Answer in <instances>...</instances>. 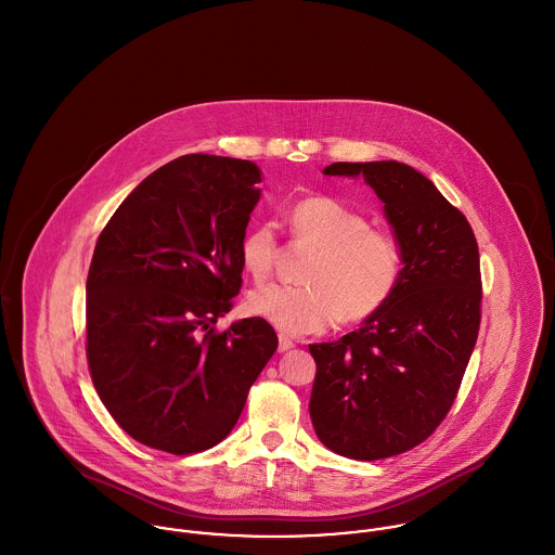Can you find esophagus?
I'll return each instance as SVG.
<instances>
[{
  "label": "esophagus",
  "instance_id": "1",
  "mask_svg": "<svg viewBox=\"0 0 555 555\" xmlns=\"http://www.w3.org/2000/svg\"><path fill=\"white\" fill-rule=\"evenodd\" d=\"M292 347H294V340L289 336H285V334H279V351L283 353V351H289Z\"/></svg>",
  "mask_w": 555,
  "mask_h": 555
}]
</instances>
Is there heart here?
<instances>
[{
	"label": "heart",
	"instance_id": "obj_1",
	"mask_svg": "<svg viewBox=\"0 0 555 555\" xmlns=\"http://www.w3.org/2000/svg\"><path fill=\"white\" fill-rule=\"evenodd\" d=\"M296 242L318 248L302 287L255 289L248 313L285 334L324 333L338 320L358 324L386 307L397 292L403 255L397 237L331 197H309L289 212ZM244 270L266 281L279 259V237L270 222L253 227L240 246Z\"/></svg>",
	"mask_w": 555,
	"mask_h": 555
}]
</instances>
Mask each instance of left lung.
Listing matches in <instances>:
<instances>
[{
  "label": "left lung",
  "mask_w": 555,
  "mask_h": 555,
  "mask_svg": "<svg viewBox=\"0 0 555 555\" xmlns=\"http://www.w3.org/2000/svg\"><path fill=\"white\" fill-rule=\"evenodd\" d=\"M362 176L401 246L397 292L362 328L309 345L311 421L336 454L375 461L425 442L456 397L480 326V261L467 219L436 184L397 160L333 163Z\"/></svg>",
  "instance_id": "left-lung-1"
}]
</instances>
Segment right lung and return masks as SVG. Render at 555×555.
Listing matches in <instances>:
<instances>
[{"label": "right lung", "instance_id": "right-lung-1", "mask_svg": "<svg viewBox=\"0 0 555 555\" xmlns=\"http://www.w3.org/2000/svg\"><path fill=\"white\" fill-rule=\"evenodd\" d=\"M250 160L186 154L150 173L99 235L88 364L115 423L171 454L224 440L276 351L259 318L215 324L242 287L240 246L261 197Z\"/></svg>", "mask_w": 555, "mask_h": 555}]
</instances>
